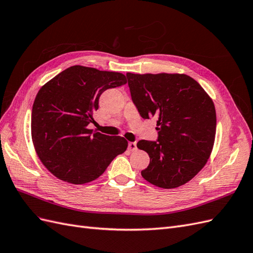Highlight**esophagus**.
<instances>
[{
    "label": "esophagus",
    "instance_id": "1",
    "mask_svg": "<svg viewBox=\"0 0 253 253\" xmlns=\"http://www.w3.org/2000/svg\"><path fill=\"white\" fill-rule=\"evenodd\" d=\"M128 150L129 151H136L137 150V144L136 142H128Z\"/></svg>",
    "mask_w": 253,
    "mask_h": 253
}]
</instances>
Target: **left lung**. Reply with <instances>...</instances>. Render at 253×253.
Here are the masks:
<instances>
[{
  "label": "left lung",
  "mask_w": 253,
  "mask_h": 253,
  "mask_svg": "<svg viewBox=\"0 0 253 253\" xmlns=\"http://www.w3.org/2000/svg\"><path fill=\"white\" fill-rule=\"evenodd\" d=\"M133 103L143 119H157L156 141L139 140L150 156L142 177L173 189L185 185L208 162L215 139L216 113L200 83L183 74H126Z\"/></svg>",
  "instance_id": "left-lung-1"
}]
</instances>
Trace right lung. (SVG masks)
Listing matches in <instances>:
<instances>
[{"label":"right lung","mask_w":253,"mask_h":253,"mask_svg":"<svg viewBox=\"0 0 253 253\" xmlns=\"http://www.w3.org/2000/svg\"><path fill=\"white\" fill-rule=\"evenodd\" d=\"M126 83L124 74L74 65L38 91L32 112L33 142L42 164L57 178L73 185L93 181L126 150L124 137L87 128L95 121L100 95Z\"/></svg>","instance_id":"obj_1"}]
</instances>
